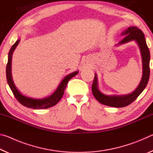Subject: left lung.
Masks as SVG:
<instances>
[{"label":"left lung","instance_id":"8db88e82","mask_svg":"<svg viewBox=\"0 0 153 153\" xmlns=\"http://www.w3.org/2000/svg\"><path fill=\"white\" fill-rule=\"evenodd\" d=\"M126 37L119 42L117 45H121L129 41L135 40L138 43L139 48L140 49L142 61V77L138 86L130 94L126 95H106L98 90V78L95 74L94 81L92 83V91L93 95L98 102L101 104L113 107H124L134 102L142 92L146 88L148 84L150 76V51L147 46L146 40L143 32L137 27H129L123 31L121 33Z\"/></svg>","mask_w":153,"mask_h":153}]
</instances>
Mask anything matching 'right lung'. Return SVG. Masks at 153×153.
Masks as SVG:
<instances>
[{"mask_svg": "<svg viewBox=\"0 0 153 153\" xmlns=\"http://www.w3.org/2000/svg\"><path fill=\"white\" fill-rule=\"evenodd\" d=\"M20 42V39H18L12 47L10 49V51L8 55V62H7V67H6V76L8 84L11 88V91L13 93L15 97L22 105L27 107L28 108H33V109H42V108H47L49 107H53V106L57 104V102L61 100V98L63 97L64 94L65 89L67 86V84L68 82L72 77L76 76L78 73V71L73 72L70 74L67 75V76L64 77V79L62 80L61 84H59L57 88L54 92L53 94L48 97H45L44 98H30L25 96L23 95L18 89L15 86L13 82V80L12 78L11 75V61H12V55L13 53V51L16 48L17 46L19 45Z\"/></svg>", "mask_w": 153, "mask_h": 153, "instance_id": "obj_1", "label": "right lung"}]
</instances>
